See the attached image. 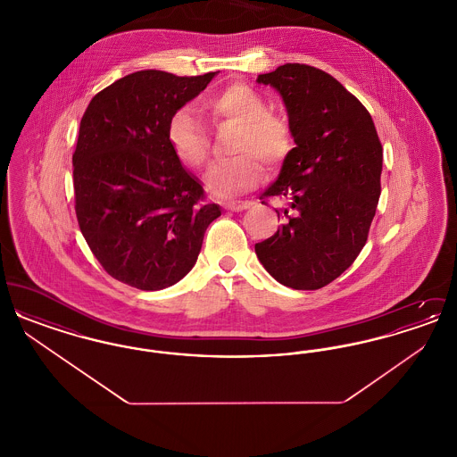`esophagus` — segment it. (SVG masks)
<instances>
[{"label": "esophagus", "instance_id": "34e87169", "mask_svg": "<svg viewBox=\"0 0 457 457\" xmlns=\"http://www.w3.org/2000/svg\"><path fill=\"white\" fill-rule=\"evenodd\" d=\"M222 207L226 211H233V212H239V211H245L250 207L248 202H241V200H226L222 202Z\"/></svg>", "mask_w": 457, "mask_h": 457}]
</instances>
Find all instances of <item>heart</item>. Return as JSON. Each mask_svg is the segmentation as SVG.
I'll use <instances>...</instances> for the list:
<instances>
[{"label": "heart", "instance_id": "1", "mask_svg": "<svg viewBox=\"0 0 457 457\" xmlns=\"http://www.w3.org/2000/svg\"><path fill=\"white\" fill-rule=\"evenodd\" d=\"M204 109L216 123H235L238 130L228 161L216 162L207 173V187L219 196L238 195L255 188L263 176L262 161L269 170H278L293 151L295 135L289 118L270 111L259 90L243 82L228 84L212 92ZM168 142L178 161L200 170L209 159V135L188 108L174 111L168 123Z\"/></svg>", "mask_w": 457, "mask_h": 457}]
</instances>
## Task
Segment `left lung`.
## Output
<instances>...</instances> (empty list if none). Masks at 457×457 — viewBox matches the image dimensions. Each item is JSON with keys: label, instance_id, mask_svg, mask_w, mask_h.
Wrapping results in <instances>:
<instances>
[{"label": "left lung", "instance_id": "1", "mask_svg": "<svg viewBox=\"0 0 457 457\" xmlns=\"http://www.w3.org/2000/svg\"><path fill=\"white\" fill-rule=\"evenodd\" d=\"M259 84L283 96L296 147L263 194L283 224L255 245L265 270L293 289L337 279L365 246L380 196L382 144L367 108L332 75L286 63Z\"/></svg>", "mask_w": 457, "mask_h": 457}]
</instances>
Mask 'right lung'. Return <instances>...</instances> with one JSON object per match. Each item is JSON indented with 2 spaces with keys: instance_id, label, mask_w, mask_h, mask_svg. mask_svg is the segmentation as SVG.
<instances>
[{
  "instance_id": "add662e5",
  "label": "right lung",
  "mask_w": 457,
  "mask_h": 457,
  "mask_svg": "<svg viewBox=\"0 0 457 457\" xmlns=\"http://www.w3.org/2000/svg\"><path fill=\"white\" fill-rule=\"evenodd\" d=\"M214 75L135 71L97 92L82 116L73 153L77 220L103 269L137 289L185 278L220 216L168 142L174 111Z\"/></svg>"
}]
</instances>
